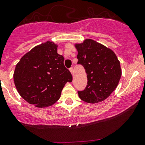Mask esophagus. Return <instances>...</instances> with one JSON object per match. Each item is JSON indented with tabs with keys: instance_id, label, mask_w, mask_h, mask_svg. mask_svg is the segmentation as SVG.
<instances>
[{
	"instance_id": "1",
	"label": "esophagus",
	"mask_w": 145,
	"mask_h": 145,
	"mask_svg": "<svg viewBox=\"0 0 145 145\" xmlns=\"http://www.w3.org/2000/svg\"><path fill=\"white\" fill-rule=\"evenodd\" d=\"M69 71H70V72H71V74H73V68H72V67H71V68H70Z\"/></svg>"
}]
</instances>
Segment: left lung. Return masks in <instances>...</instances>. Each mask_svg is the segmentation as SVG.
<instances>
[{
	"label": "left lung",
	"instance_id": "8db88e82",
	"mask_svg": "<svg viewBox=\"0 0 145 145\" xmlns=\"http://www.w3.org/2000/svg\"><path fill=\"white\" fill-rule=\"evenodd\" d=\"M77 63L84 67L88 84L79 97L87 103L95 104L105 100L115 91L122 75L120 63L110 48L90 39L75 43Z\"/></svg>",
	"mask_w": 145,
	"mask_h": 145
}]
</instances>
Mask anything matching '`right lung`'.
<instances>
[{"label": "right lung", "mask_w": 145, "mask_h": 145, "mask_svg": "<svg viewBox=\"0 0 145 145\" xmlns=\"http://www.w3.org/2000/svg\"><path fill=\"white\" fill-rule=\"evenodd\" d=\"M58 46L48 41L23 56L15 68L14 81L20 95L38 108L52 106L72 77L57 53Z\"/></svg>", "instance_id": "add662e5"}]
</instances>
